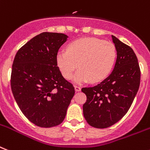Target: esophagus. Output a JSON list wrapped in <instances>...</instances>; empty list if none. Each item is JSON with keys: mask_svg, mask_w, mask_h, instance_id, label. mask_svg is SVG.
<instances>
[{"mask_svg": "<svg viewBox=\"0 0 150 150\" xmlns=\"http://www.w3.org/2000/svg\"><path fill=\"white\" fill-rule=\"evenodd\" d=\"M81 87L79 86H75V91H81Z\"/></svg>", "mask_w": 150, "mask_h": 150, "instance_id": "esophagus-1", "label": "esophagus"}]
</instances>
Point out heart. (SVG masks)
<instances>
[{"instance_id": "heart-1", "label": "heart", "mask_w": 150, "mask_h": 150, "mask_svg": "<svg viewBox=\"0 0 150 150\" xmlns=\"http://www.w3.org/2000/svg\"><path fill=\"white\" fill-rule=\"evenodd\" d=\"M117 52L112 42L93 37L75 40L69 44L67 51L60 50L56 54V63L64 77L78 84L91 80L100 81L110 74L115 62Z\"/></svg>"}]
</instances>
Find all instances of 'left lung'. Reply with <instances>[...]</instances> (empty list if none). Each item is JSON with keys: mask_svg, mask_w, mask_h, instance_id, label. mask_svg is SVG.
Here are the masks:
<instances>
[{"mask_svg": "<svg viewBox=\"0 0 150 150\" xmlns=\"http://www.w3.org/2000/svg\"><path fill=\"white\" fill-rule=\"evenodd\" d=\"M111 37L117 51L113 71L98 85L81 89L87 96L83 104L84 117L96 128L109 127L127 114L140 83V70L135 52L117 37Z\"/></svg>", "mask_w": 150, "mask_h": 150, "instance_id": "obj_1", "label": "left lung"}]
</instances>
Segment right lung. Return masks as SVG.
Instances as JSON below:
<instances>
[{
  "label": "right lung",
  "instance_id": "1",
  "mask_svg": "<svg viewBox=\"0 0 150 150\" xmlns=\"http://www.w3.org/2000/svg\"><path fill=\"white\" fill-rule=\"evenodd\" d=\"M69 36L42 33L28 41L15 56L11 89L26 117L40 127H52L65 119L75 88L56 63L59 49Z\"/></svg>",
  "mask_w": 150,
  "mask_h": 150
}]
</instances>
